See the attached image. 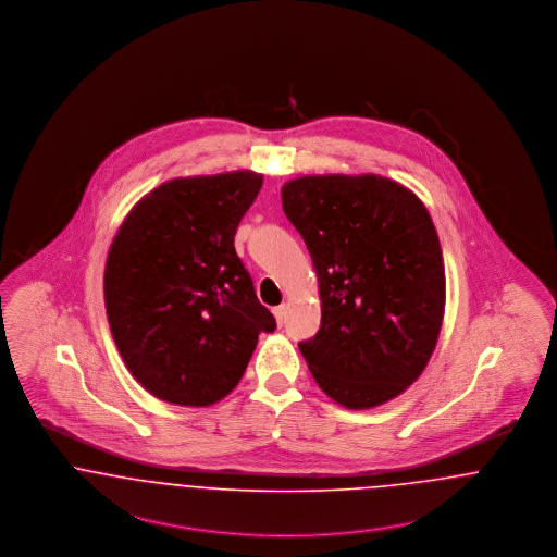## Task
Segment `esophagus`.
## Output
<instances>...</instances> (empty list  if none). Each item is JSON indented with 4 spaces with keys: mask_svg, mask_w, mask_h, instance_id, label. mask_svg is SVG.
Segmentation results:
<instances>
[{
    "mask_svg": "<svg viewBox=\"0 0 557 557\" xmlns=\"http://www.w3.org/2000/svg\"><path fill=\"white\" fill-rule=\"evenodd\" d=\"M286 311H288V307L286 305H280V307H275L273 309V315H275V321L282 325L284 323V318H286Z\"/></svg>",
    "mask_w": 557,
    "mask_h": 557,
    "instance_id": "esophagus-1",
    "label": "esophagus"
}]
</instances>
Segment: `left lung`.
Returning <instances> with one entry per match:
<instances>
[{
  "instance_id": "obj_1",
  "label": "left lung",
  "mask_w": 557,
  "mask_h": 557,
  "mask_svg": "<svg viewBox=\"0 0 557 557\" xmlns=\"http://www.w3.org/2000/svg\"><path fill=\"white\" fill-rule=\"evenodd\" d=\"M282 205L318 271L321 327L298 348L348 409L400 395L424 371L445 313V265L422 200L377 175H309Z\"/></svg>"
}]
</instances>
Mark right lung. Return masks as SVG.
I'll return each mask as SVG.
<instances>
[{
  "label": "right lung",
  "mask_w": 557,
  "mask_h": 557,
  "mask_svg": "<svg viewBox=\"0 0 557 557\" xmlns=\"http://www.w3.org/2000/svg\"><path fill=\"white\" fill-rule=\"evenodd\" d=\"M263 175L173 180L141 198L112 239L104 302L133 377L166 403L227 397L275 319L257 298L234 236Z\"/></svg>",
  "instance_id": "right-lung-1"
}]
</instances>
